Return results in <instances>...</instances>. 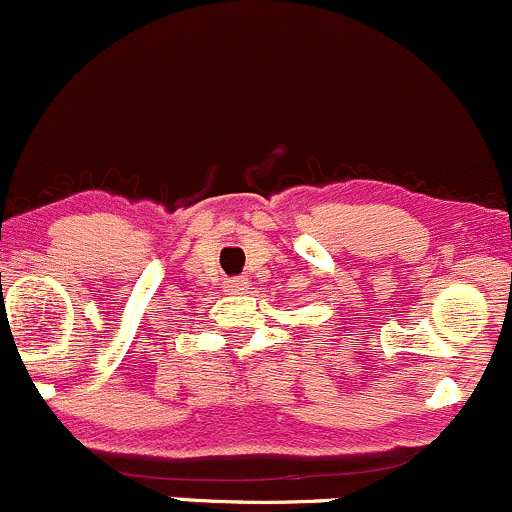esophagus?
<instances>
[{"mask_svg":"<svg viewBox=\"0 0 512 512\" xmlns=\"http://www.w3.org/2000/svg\"><path fill=\"white\" fill-rule=\"evenodd\" d=\"M245 289H248V281H245V279H228L226 281V291L228 293H243Z\"/></svg>","mask_w":512,"mask_h":512,"instance_id":"esophagus-1","label":"esophagus"}]
</instances>
